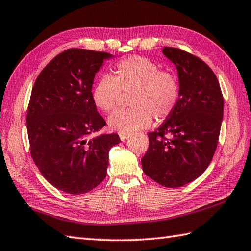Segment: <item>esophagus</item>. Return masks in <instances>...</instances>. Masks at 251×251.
<instances>
[{
  "mask_svg": "<svg viewBox=\"0 0 251 251\" xmlns=\"http://www.w3.org/2000/svg\"><path fill=\"white\" fill-rule=\"evenodd\" d=\"M119 136H120V139H121L122 141H125L126 139H128L130 135H129V134H122V132H120Z\"/></svg>",
  "mask_w": 251,
  "mask_h": 251,
  "instance_id": "34e87169",
  "label": "esophagus"
}]
</instances>
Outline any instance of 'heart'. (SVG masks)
I'll return each instance as SVG.
<instances>
[{"label": "heart", "instance_id": "obj_1", "mask_svg": "<svg viewBox=\"0 0 251 251\" xmlns=\"http://www.w3.org/2000/svg\"><path fill=\"white\" fill-rule=\"evenodd\" d=\"M122 93L131 94L128 110H119L109 117L112 130L131 134L145 129L153 122V115L162 121L173 113L180 96L177 76L146 57L134 56L117 63L113 75L98 79L92 90L95 106L111 112L119 106Z\"/></svg>", "mask_w": 251, "mask_h": 251}]
</instances>
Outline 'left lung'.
<instances>
[{
    "instance_id": "1",
    "label": "left lung",
    "mask_w": 251,
    "mask_h": 251,
    "mask_svg": "<svg viewBox=\"0 0 251 251\" xmlns=\"http://www.w3.org/2000/svg\"><path fill=\"white\" fill-rule=\"evenodd\" d=\"M163 54L177 68V106L158 128L149 132L141 158L145 174L166 188L199 178L210 164L219 139L223 96L217 76L199 57L174 47Z\"/></svg>"
}]
</instances>
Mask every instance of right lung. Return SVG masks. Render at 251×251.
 Masks as SVG:
<instances>
[{
	"mask_svg": "<svg viewBox=\"0 0 251 251\" xmlns=\"http://www.w3.org/2000/svg\"><path fill=\"white\" fill-rule=\"evenodd\" d=\"M104 51L70 49L57 55L37 76L26 114L31 156L43 177L69 194L92 191L106 177L117 134L88 136L105 121L92 99L95 74Z\"/></svg>",
	"mask_w": 251,
	"mask_h": 251,
	"instance_id": "obj_1",
	"label": "right lung"
}]
</instances>
